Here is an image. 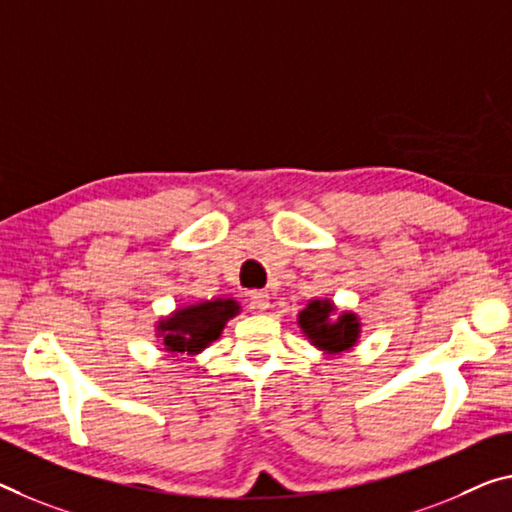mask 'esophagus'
<instances>
[{
	"label": "esophagus",
	"instance_id": "34e87169",
	"mask_svg": "<svg viewBox=\"0 0 512 512\" xmlns=\"http://www.w3.org/2000/svg\"><path fill=\"white\" fill-rule=\"evenodd\" d=\"M249 304H251V309L267 311L270 309V293H267V290H251Z\"/></svg>",
	"mask_w": 512,
	"mask_h": 512
}]
</instances>
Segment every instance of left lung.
I'll return each instance as SVG.
<instances>
[{"label":"left lung","mask_w":512,"mask_h":512,"mask_svg":"<svg viewBox=\"0 0 512 512\" xmlns=\"http://www.w3.org/2000/svg\"><path fill=\"white\" fill-rule=\"evenodd\" d=\"M302 334L309 338L311 345L327 355H341L357 345L361 334V322L357 313L336 311L334 302L311 300L306 309L297 316Z\"/></svg>","instance_id":"left-lung-1"}]
</instances>
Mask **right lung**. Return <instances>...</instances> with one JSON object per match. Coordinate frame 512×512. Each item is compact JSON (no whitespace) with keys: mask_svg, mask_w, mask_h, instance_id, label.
Segmentation results:
<instances>
[{"mask_svg":"<svg viewBox=\"0 0 512 512\" xmlns=\"http://www.w3.org/2000/svg\"><path fill=\"white\" fill-rule=\"evenodd\" d=\"M240 313V304L231 297L196 302L176 309L171 316L157 320L155 332L162 338L164 352L171 357L199 355L222 336L226 322Z\"/></svg>","mask_w":512,"mask_h":512,"instance_id":"add662e5","label":"right lung"}]
</instances>
